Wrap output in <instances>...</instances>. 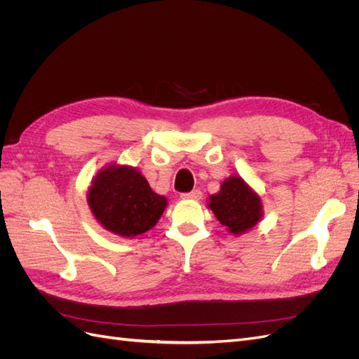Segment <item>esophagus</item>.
I'll return each mask as SVG.
<instances>
[{
	"instance_id": "1",
	"label": "esophagus",
	"mask_w": 359,
	"mask_h": 359,
	"mask_svg": "<svg viewBox=\"0 0 359 359\" xmlns=\"http://www.w3.org/2000/svg\"><path fill=\"white\" fill-rule=\"evenodd\" d=\"M182 199H191V201H199L202 198V191L201 190H191L190 193H182L181 194Z\"/></svg>"
}]
</instances>
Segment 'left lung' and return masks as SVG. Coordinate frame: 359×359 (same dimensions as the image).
Returning <instances> with one entry per match:
<instances>
[{
    "mask_svg": "<svg viewBox=\"0 0 359 359\" xmlns=\"http://www.w3.org/2000/svg\"><path fill=\"white\" fill-rule=\"evenodd\" d=\"M206 206L226 231L235 236L253 229L264 217L262 198L240 175L226 178L219 193L211 194L206 201Z\"/></svg>",
    "mask_w": 359,
    "mask_h": 359,
    "instance_id": "obj_1",
    "label": "left lung"
}]
</instances>
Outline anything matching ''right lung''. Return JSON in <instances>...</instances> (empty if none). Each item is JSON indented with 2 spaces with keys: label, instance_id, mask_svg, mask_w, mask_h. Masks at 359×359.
<instances>
[{
  "label": "right lung",
  "instance_id": "add662e5",
  "mask_svg": "<svg viewBox=\"0 0 359 359\" xmlns=\"http://www.w3.org/2000/svg\"><path fill=\"white\" fill-rule=\"evenodd\" d=\"M86 202L97 223L121 238H136L153 229L168 206V199L153 191L136 168L118 163L95 173Z\"/></svg>",
  "mask_w": 359,
  "mask_h": 359
}]
</instances>
